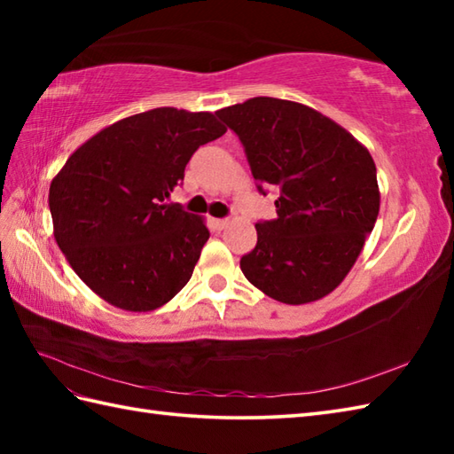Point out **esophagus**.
<instances>
[{"instance_id":"obj_1","label":"esophagus","mask_w":454,"mask_h":454,"mask_svg":"<svg viewBox=\"0 0 454 454\" xmlns=\"http://www.w3.org/2000/svg\"><path fill=\"white\" fill-rule=\"evenodd\" d=\"M212 226L216 230H224L228 226V220L226 218H212Z\"/></svg>"}]
</instances>
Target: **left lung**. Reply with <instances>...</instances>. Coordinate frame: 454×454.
Returning <instances> with one entry per match:
<instances>
[{
    "label": "left lung",
    "mask_w": 454,
    "mask_h": 454,
    "mask_svg": "<svg viewBox=\"0 0 454 454\" xmlns=\"http://www.w3.org/2000/svg\"><path fill=\"white\" fill-rule=\"evenodd\" d=\"M244 144L257 189L273 185L277 218L257 222L239 267L267 296L308 304L351 271L380 208L372 156L308 105L254 98L216 111Z\"/></svg>",
    "instance_id": "8db88e82"
}]
</instances>
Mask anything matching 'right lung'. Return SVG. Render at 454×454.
<instances>
[{
	"label": "right lung",
	"mask_w": 454,
	"mask_h": 454,
	"mask_svg": "<svg viewBox=\"0 0 454 454\" xmlns=\"http://www.w3.org/2000/svg\"><path fill=\"white\" fill-rule=\"evenodd\" d=\"M224 132L212 113L152 109L99 130L56 173L48 192L56 244L105 302L150 312L189 283L207 222L163 200L197 148Z\"/></svg>",
	"instance_id": "1"
}]
</instances>
